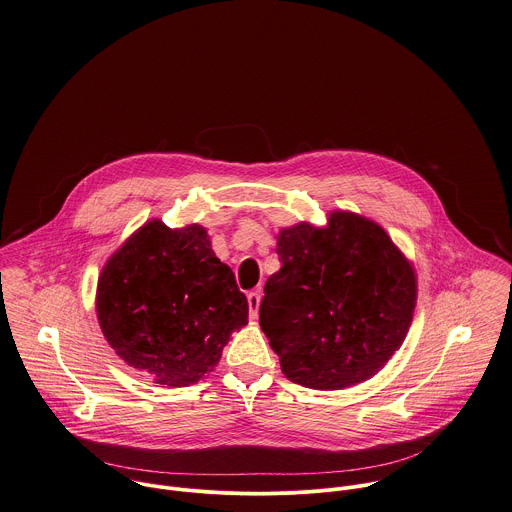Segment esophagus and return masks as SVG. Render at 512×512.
<instances>
[{"instance_id":"esophagus-1","label":"esophagus","mask_w":512,"mask_h":512,"mask_svg":"<svg viewBox=\"0 0 512 512\" xmlns=\"http://www.w3.org/2000/svg\"><path fill=\"white\" fill-rule=\"evenodd\" d=\"M260 290H252L248 292V308H250V318H256L258 316V308H260Z\"/></svg>"}]
</instances>
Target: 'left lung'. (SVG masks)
<instances>
[{"label": "left lung", "mask_w": 512, "mask_h": 512, "mask_svg": "<svg viewBox=\"0 0 512 512\" xmlns=\"http://www.w3.org/2000/svg\"><path fill=\"white\" fill-rule=\"evenodd\" d=\"M282 268L264 286L260 326L288 380L340 390L400 348L416 304L412 264L372 220L332 212L326 228L278 234Z\"/></svg>", "instance_id": "obj_1"}]
</instances>
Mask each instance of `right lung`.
<instances>
[{
	"instance_id": "add662e5",
	"label": "right lung",
	"mask_w": 512,
	"mask_h": 512,
	"mask_svg": "<svg viewBox=\"0 0 512 512\" xmlns=\"http://www.w3.org/2000/svg\"><path fill=\"white\" fill-rule=\"evenodd\" d=\"M96 310L116 354L158 384L190 386L210 374L248 300L212 250L206 228L150 220L106 262Z\"/></svg>"
}]
</instances>
